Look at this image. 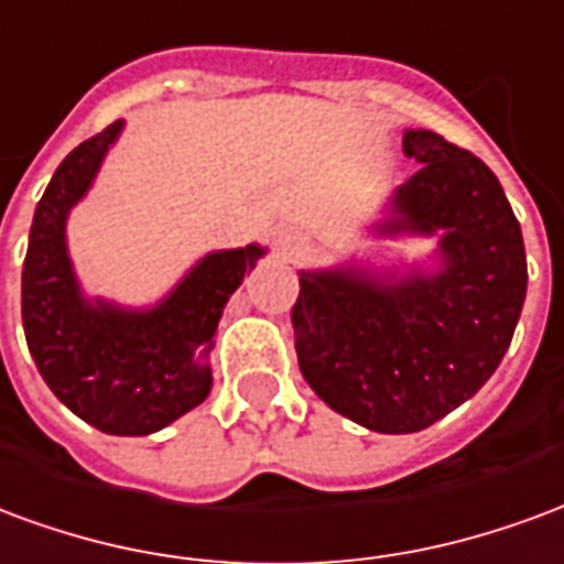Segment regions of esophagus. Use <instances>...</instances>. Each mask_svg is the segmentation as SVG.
<instances>
[{
  "label": "esophagus",
  "instance_id": "34e87169",
  "mask_svg": "<svg viewBox=\"0 0 564 564\" xmlns=\"http://www.w3.org/2000/svg\"><path fill=\"white\" fill-rule=\"evenodd\" d=\"M306 252H310V237L300 231V228H282L276 234V258L294 264L300 258H306Z\"/></svg>",
  "mask_w": 564,
  "mask_h": 564
}]
</instances>
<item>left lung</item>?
<instances>
[{
    "instance_id": "8db88e82",
    "label": "left lung",
    "mask_w": 564,
    "mask_h": 564,
    "mask_svg": "<svg viewBox=\"0 0 564 564\" xmlns=\"http://www.w3.org/2000/svg\"><path fill=\"white\" fill-rule=\"evenodd\" d=\"M421 171L372 221V237L435 240L433 267L348 258L300 270L291 312L300 372L333 412L372 433H417L471 400L511 345L525 249L499 180L426 129L402 131Z\"/></svg>"
}]
</instances>
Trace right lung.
Masks as SVG:
<instances>
[{
	"mask_svg": "<svg viewBox=\"0 0 564 564\" xmlns=\"http://www.w3.org/2000/svg\"><path fill=\"white\" fill-rule=\"evenodd\" d=\"M126 122L74 147L44 188L23 261V330L41 378L68 412L108 435H150L209 397V351L225 303L267 246L204 254L155 306L86 297L65 225Z\"/></svg>",
	"mask_w": 564,
	"mask_h": 564,
	"instance_id": "right-lung-1",
	"label": "right lung"
}]
</instances>
